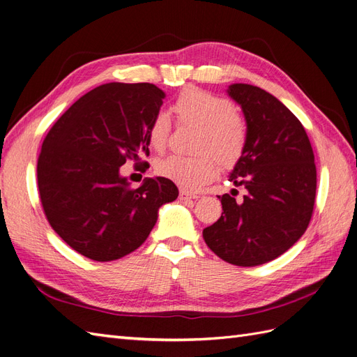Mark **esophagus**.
<instances>
[{"instance_id": "esophagus-1", "label": "esophagus", "mask_w": 357, "mask_h": 357, "mask_svg": "<svg viewBox=\"0 0 357 357\" xmlns=\"http://www.w3.org/2000/svg\"><path fill=\"white\" fill-rule=\"evenodd\" d=\"M178 198H180L181 201H188V199H197L198 197H197V195H192V193L188 192V190H180Z\"/></svg>"}]
</instances>
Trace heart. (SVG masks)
<instances>
[{
	"mask_svg": "<svg viewBox=\"0 0 357 357\" xmlns=\"http://www.w3.org/2000/svg\"><path fill=\"white\" fill-rule=\"evenodd\" d=\"M172 112L181 123L198 128L195 149L202 152L190 158L168 155L158 159L155 162L158 176L193 190L218 176L219 160L222 165L231 167L241 158L247 139L245 125L234 113L231 101L190 88L177 96ZM169 128L168 114L158 113L149 128V143L158 152L167 146Z\"/></svg>",
	"mask_w": 357,
	"mask_h": 357,
	"instance_id": "obj_1",
	"label": "heart"
}]
</instances>
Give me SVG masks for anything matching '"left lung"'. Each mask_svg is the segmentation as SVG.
Segmentation results:
<instances>
[{
	"label": "left lung",
	"instance_id": "obj_1",
	"mask_svg": "<svg viewBox=\"0 0 357 357\" xmlns=\"http://www.w3.org/2000/svg\"><path fill=\"white\" fill-rule=\"evenodd\" d=\"M241 107L247 139L229 181L245 189L243 199L218 197L220 219L202 231L223 261L256 266L283 255L304 235L314 208L317 174L304 126L274 95L253 84L226 89ZM235 190V189H232Z\"/></svg>",
	"mask_w": 357,
	"mask_h": 357
}]
</instances>
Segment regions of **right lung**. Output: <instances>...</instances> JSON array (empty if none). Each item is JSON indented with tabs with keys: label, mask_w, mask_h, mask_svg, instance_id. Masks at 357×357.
Masks as SVG:
<instances>
[{
	"label": "right lung",
	"mask_w": 357,
	"mask_h": 357,
	"mask_svg": "<svg viewBox=\"0 0 357 357\" xmlns=\"http://www.w3.org/2000/svg\"><path fill=\"white\" fill-rule=\"evenodd\" d=\"M165 92L152 83H107L83 95L53 125L37 164L46 218L75 252L98 262L142 245L162 205L178 197L164 177L129 188L121 167L149 156V128Z\"/></svg>",
	"instance_id": "1"
}]
</instances>
